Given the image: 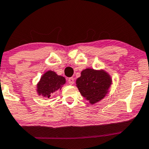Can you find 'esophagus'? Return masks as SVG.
<instances>
[{
	"label": "esophagus",
	"instance_id": "1",
	"mask_svg": "<svg viewBox=\"0 0 149 149\" xmlns=\"http://www.w3.org/2000/svg\"><path fill=\"white\" fill-rule=\"evenodd\" d=\"M68 83L70 84H73L74 82V79L73 77H70L68 79Z\"/></svg>",
	"mask_w": 149,
	"mask_h": 149
}]
</instances>
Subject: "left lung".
Here are the masks:
<instances>
[{"mask_svg":"<svg viewBox=\"0 0 149 149\" xmlns=\"http://www.w3.org/2000/svg\"><path fill=\"white\" fill-rule=\"evenodd\" d=\"M79 92L89 103L94 104L104 98L111 84L110 76L106 72L86 69L76 81Z\"/></svg>","mask_w":149,"mask_h":149,"instance_id":"obj_1","label":"left lung"}]
</instances>
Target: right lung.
I'll list each match as a JSON object with an SVG mask.
<instances>
[{
    "label": "right lung",
    "mask_w": 149,
    "mask_h": 149,
    "mask_svg": "<svg viewBox=\"0 0 149 149\" xmlns=\"http://www.w3.org/2000/svg\"><path fill=\"white\" fill-rule=\"evenodd\" d=\"M65 83V77L59 76L52 71L47 72L42 75L38 84V94L49 98L55 91L61 89Z\"/></svg>",
    "instance_id": "add662e5"
}]
</instances>
